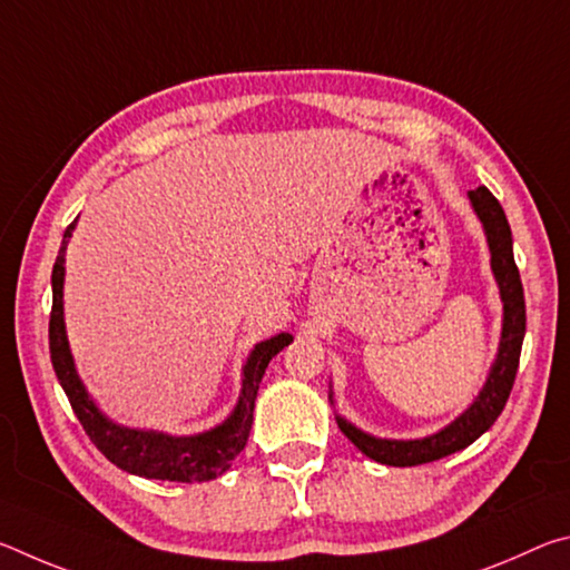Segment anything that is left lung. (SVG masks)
<instances>
[{
    "instance_id": "1",
    "label": "left lung",
    "mask_w": 570,
    "mask_h": 570,
    "mask_svg": "<svg viewBox=\"0 0 570 570\" xmlns=\"http://www.w3.org/2000/svg\"><path fill=\"white\" fill-rule=\"evenodd\" d=\"M468 196L482 228H485L490 246V266H493L500 298H503V334H500L498 356L493 366H490L485 387L480 390L475 402H472L455 422H450L445 430H440L430 438L382 440L366 435V432L354 428V424L346 422L344 417H336L344 435L350 438L366 458L382 462V465L412 468L422 465V462L452 455V452L472 445L482 432L493 428V422L498 420V414L503 412L510 397V390H513L520 362V346H523L525 336V296L513 258V234H510L503 206L498 204V198L485 186L470 190Z\"/></svg>"
}]
</instances>
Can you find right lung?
<instances>
[{
	"label": "right lung",
	"mask_w": 570,
	"mask_h": 570,
	"mask_svg": "<svg viewBox=\"0 0 570 570\" xmlns=\"http://www.w3.org/2000/svg\"><path fill=\"white\" fill-rule=\"evenodd\" d=\"M75 220L67 226L62 246L57 250V262L52 266V314H50V356L57 380L70 400L72 410L80 420L82 430L95 442L105 458L130 475L170 482H206L214 480L230 468L240 450L246 448L250 424H254V404L258 384L266 372L268 362L292 342V334H276L272 340L258 342L244 364V380H240V394L234 412L226 422L216 424L214 430L198 432V435H166L156 430H132L120 428L110 417H105L98 404L85 390L82 380L77 377L75 360L70 354V342L65 332V250L70 244Z\"/></svg>",
	"instance_id": "add662e5"
}]
</instances>
